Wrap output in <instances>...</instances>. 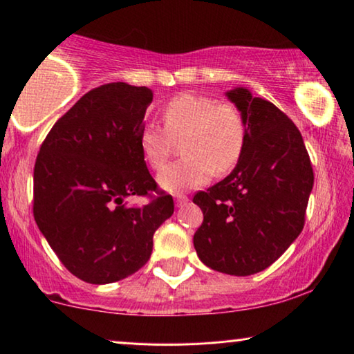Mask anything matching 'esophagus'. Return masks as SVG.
<instances>
[{"label": "esophagus", "mask_w": 354, "mask_h": 354, "mask_svg": "<svg viewBox=\"0 0 354 354\" xmlns=\"http://www.w3.org/2000/svg\"><path fill=\"white\" fill-rule=\"evenodd\" d=\"M174 203H176L178 207H180V205L187 203V196H185V194H176V196H174Z\"/></svg>", "instance_id": "34e87169"}]
</instances>
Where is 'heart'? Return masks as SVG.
I'll use <instances>...</instances> for the list:
<instances>
[{"instance_id":"1","label":"heart","mask_w":354,"mask_h":354,"mask_svg":"<svg viewBox=\"0 0 354 354\" xmlns=\"http://www.w3.org/2000/svg\"><path fill=\"white\" fill-rule=\"evenodd\" d=\"M162 120L163 129L155 124L142 129L138 147L150 168L162 169L171 155L173 142L183 138L185 158L158 176L165 189L178 192L203 186L214 173L222 176L240 162L245 122L234 106L207 96L180 95L163 107Z\"/></svg>"}]
</instances>
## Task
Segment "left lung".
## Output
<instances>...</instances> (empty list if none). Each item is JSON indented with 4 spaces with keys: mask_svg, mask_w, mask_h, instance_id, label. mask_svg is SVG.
<instances>
[{
    "mask_svg": "<svg viewBox=\"0 0 354 354\" xmlns=\"http://www.w3.org/2000/svg\"><path fill=\"white\" fill-rule=\"evenodd\" d=\"M225 95L245 122L243 153L229 176L192 199L204 214L192 241L205 266L250 276L271 266L302 232L314 169L283 111L247 88Z\"/></svg>",
    "mask_w": 354,
    "mask_h": 354,
    "instance_id": "1",
    "label": "left lung"
}]
</instances>
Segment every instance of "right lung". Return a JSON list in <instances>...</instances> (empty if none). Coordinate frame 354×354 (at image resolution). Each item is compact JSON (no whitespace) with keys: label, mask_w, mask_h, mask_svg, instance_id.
Here are the masks:
<instances>
[{"label":"right lung","mask_w":354,"mask_h":354,"mask_svg":"<svg viewBox=\"0 0 354 354\" xmlns=\"http://www.w3.org/2000/svg\"><path fill=\"white\" fill-rule=\"evenodd\" d=\"M153 93L107 83L57 120L34 167V218L71 274L89 284L124 279L150 259L153 234L174 204L142 156L138 136ZM159 194L145 206L129 195Z\"/></svg>","instance_id":"add662e5"}]
</instances>
